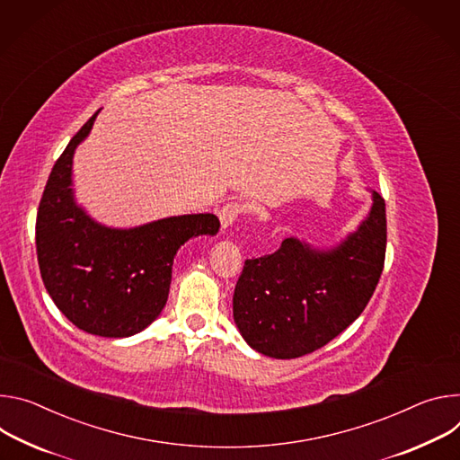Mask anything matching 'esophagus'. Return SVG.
Masks as SVG:
<instances>
[{"label": "esophagus", "mask_w": 460, "mask_h": 460, "mask_svg": "<svg viewBox=\"0 0 460 460\" xmlns=\"http://www.w3.org/2000/svg\"><path fill=\"white\" fill-rule=\"evenodd\" d=\"M244 204L241 202H226L225 207L219 210V221L223 228H228L235 223V219L244 212Z\"/></svg>", "instance_id": "1"}]
</instances>
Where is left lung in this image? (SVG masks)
<instances>
[{
  "mask_svg": "<svg viewBox=\"0 0 460 460\" xmlns=\"http://www.w3.org/2000/svg\"><path fill=\"white\" fill-rule=\"evenodd\" d=\"M367 217L345 239L318 248L287 237L279 250L246 260L234 290V322L270 358L309 354L362 314L385 260V202L371 190Z\"/></svg>",
  "mask_w": 460,
  "mask_h": 460,
  "instance_id": "obj_1",
  "label": "left lung"
}]
</instances>
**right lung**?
Listing matches in <instances>:
<instances>
[{
	"instance_id": "1",
	"label": "right lung",
	"mask_w": 460,
	"mask_h": 460,
	"mask_svg": "<svg viewBox=\"0 0 460 460\" xmlns=\"http://www.w3.org/2000/svg\"><path fill=\"white\" fill-rule=\"evenodd\" d=\"M100 110L71 138L45 184L36 217V252L43 285L78 329L128 338L151 325L170 294L173 258L199 235H216L214 214H186L131 228L94 221L76 202L73 157Z\"/></svg>"
}]
</instances>
